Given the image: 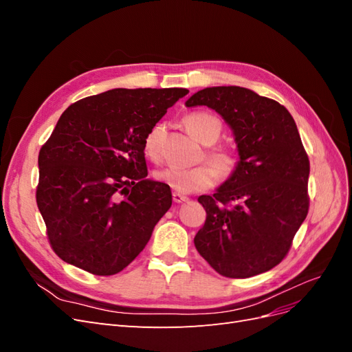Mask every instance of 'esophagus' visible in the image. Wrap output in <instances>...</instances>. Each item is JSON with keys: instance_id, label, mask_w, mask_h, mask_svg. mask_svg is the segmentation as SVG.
<instances>
[{"instance_id": "34e87169", "label": "esophagus", "mask_w": 352, "mask_h": 352, "mask_svg": "<svg viewBox=\"0 0 352 352\" xmlns=\"http://www.w3.org/2000/svg\"><path fill=\"white\" fill-rule=\"evenodd\" d=\"M173 201L176 202V204H180V202H185V201H188V197H185V195H182V194H179V192H173Z\"/></svg>"}]
</instances>
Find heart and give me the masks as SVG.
I'll return each mask as SVG.
<instances>
[{"instance_id":"b5f03b06","label":"heart","mask_w":352,"mask_h":352,"mask_svg":"<svg viewBox=\"0 0 352 352\" xmlns=\"http://www.w3.org/2000/svg\"><path fill=\"white\" fill-rule=\"evenodd\" d=\"M186 129L192 133L202 144H212L219 140L221 132V123L216 116L206 111H195L185 117ZM164 136V124L157 123L144 138V154L151 162L157 163L162 160V142ZM207 157L217 168L202 163L194 167H175L168 166L160 168L154 173V177L179 194H192L212 186L216 180V172L220 176H230L238 166V157L226 148H212L207 151Z\"/></svg>"}]
</instances>
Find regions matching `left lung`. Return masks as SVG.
Instances as JSON below:
<instances>
[{"instance_id":"1","label":"left lung","mask_w":352,"mask_h":352,"mask_svg":"<svg viewBox=\"0 0 352 352\" xmlns=\"http://www.w3.org/2000/svg\"><path fill=\"white\" fill-rule=\"evenodd\" d=\"M186 107L216 110L235 136L239 162L212 195H201L207 219L194 238L212 269L245 279L278 265L307 217L310 162L291 113L241 87L195 92Z\"/></svg>"}]
</instances>
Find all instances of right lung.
I'll return each mask as SVG.
<instances>
[{
    "label": "right lung",
    "instance_id": "right-lung-1",
    "mask_svg": "<svg viewBox=\"0 0 352 352\" xmlns=\"http://www.w3.org/2000/svg\"><path fill=\"white\" fill-rule=\"evenodd\" d=\"M185 88H117L79 100L42 145L36 204L52 250L97 276L127 267L172 206V190L146 179V132Z\"/></svg>",
    "mask_w": 352,
    "mask_h": 352
}]
</instances>
